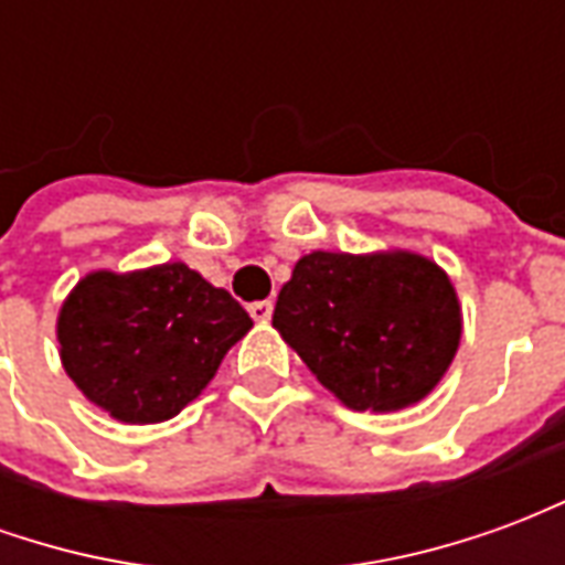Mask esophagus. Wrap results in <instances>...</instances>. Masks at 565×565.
Here are the masks:
<instances>
[{
    "instance_id": "34e87169",
    "label": "esophagus",
    "mask_w": 565,
    "mask_h": 565,
    "mask_svg": "<svg viewBox=\"0 0 565 565\" xmlns=\"http://www.w3.org/2000/svg\"><path fill=\"white\" fill-rule=\"evenodd\" d=\"M271 302L269 299H263V302H250V306H247V311H250V318L257 320V323H266V320L271 318Z\"/></svg>"
}]
</instances>
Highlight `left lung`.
I'll return each mask as SVG.
<instances>
[{
	"instance_id": "8db88e82",
	"label": "left lung",
	"mask_w": 565,
	"mask_h": 565,
	"mask_svg": "<svg viewBox=\"0 0 565 565\" xmlns=\"http://www.w3.org/2000/svg\"><path fill=\"white\" fill-rule=\"evenodd\" d=\"M271 327L354 412L424 399L460 348L457 290L412 250H311L284 284Z\"/></svg>"
}]
</instances>
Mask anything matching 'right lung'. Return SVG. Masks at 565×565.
I'll list each match as a JSON object with an SVG mask.
<instances>
[{"label":"right lung","mask_w":565,"mask_h":565,"mask_svg":"<svg viewBox=\"0 0 565 565\" xmlns=\"http://www.w3.org/2000/svg\"><path fill=\"white\" fill-rule=\"evenodd\" d=\"M254 320L184 263L90 271L56 318L60 360L93 405L160 424L193 403Z\"/></svg>","instance_id":"obj_1"}]
</instances>
